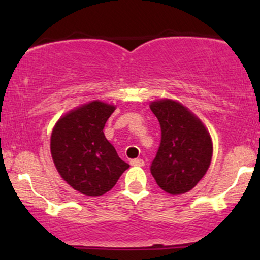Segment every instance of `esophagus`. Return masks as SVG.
<instances>
[{"label": "esophagus", "mask_w": 260, "mask_h": 260, "mask_svg": "<svg viewBox=\"0 0 260 260\" xmlns=\"http://www.w3.org/2000/svg\"><path fill=\"white\" fill-rule=\"evenodd\" d=\"M131 165H132V166H144V160H143V159H133V160H131Z\"/></svg>", "instance_id": "obj_1"}]
</instances>
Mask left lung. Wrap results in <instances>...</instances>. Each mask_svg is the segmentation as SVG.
Here are the masks:
<instances>
[{"label":"left lung","mask_w":260,"mask_h":260,"mask_svg":"<svg viewBox=\"0 0 260 260\" xmlns=\"http://www.w3.org/2000/svg\"><path fill=\"white\" fill-rule=\"evenodd\" d=\"M161 140L150 165L157 186L170 194H182L197 186L210 165L213 144L203 123L180 103L154 101Z\"/></svg>","instance_id":"8db88e82"}]
</instances>
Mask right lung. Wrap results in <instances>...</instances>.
<instances>
[{
    "mask_svg": "<svg viewBox=\"0 0 260 260\" xmlns=\"http://www.w3.org/2000/svg\"><path fill=\"white\" fill-rule=\"evenodd\" d=\"M113 111L115 106L91 101L63 116L52 131L51 155L56 169L82 194H105L129 168L104 134Z\"/></svg>",
    "mask_w": 260,
    "mask_h": 260,
    "instance_id": "right-lung-1",
    "label": "right lung"
}]
</instances>
